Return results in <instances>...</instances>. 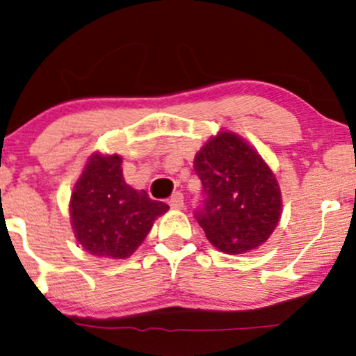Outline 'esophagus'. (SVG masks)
<instances>
[{"mask_svg":"<svg viewBox=\"0 0 356 356\" xmlns=\"http://www.w3.org/2000/svg\"><path fill=\"white\" fill-rule=\"evenodd\" d=\"M169 207L172 208V210H182V208H184V197H182L181 192H175L174 195L170 197Z\"/></svg>","mask_w":356,"mask_h":356,"instance_id":"esophagus-1","label":"esophagus"}]
</instances>
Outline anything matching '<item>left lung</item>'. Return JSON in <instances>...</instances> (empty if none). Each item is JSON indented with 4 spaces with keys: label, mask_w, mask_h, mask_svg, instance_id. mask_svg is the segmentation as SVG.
Instances as JSON below:
<instances>
[{
    "label": "left lung",
    "mask_w": 356,
    "mask_h": 356,
    "mask_svg": "<svg viewBox=\"0 0 356 356\" xmlns=\"http://www.w3.org/2000/svg\"><path fill=\"white\" fill-rule=\"evenodd\" d=\"M193 168L205 205L197 211L207 239L221 252L245 254L267 243L282 216V191L257 149L231 130L211 135Z\"/></svg>",
    "instance_id": "1"
}]
</instances>
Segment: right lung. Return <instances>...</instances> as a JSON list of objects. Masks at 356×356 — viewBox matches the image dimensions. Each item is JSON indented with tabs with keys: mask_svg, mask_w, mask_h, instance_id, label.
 Masks as SVG:
<instances>
[{
	"mask_svg": "<svg viewBox=\"0 0 356 356\" xmlns=\"http://www.w3.org/2000/svg\"><path fill=\"white\" fill-rule=\"evenodd\" d=\"M169 207L151 200L123 179L122 156L94 151L88 156L70 198L74 238L86 252L127 259L140 248Z\"/></svg>",
	"mask_w": 356,
	"mask_h": 356,
	"instance_id": "1",
	"label": "right lung"
}]
</instances>
